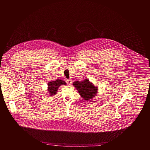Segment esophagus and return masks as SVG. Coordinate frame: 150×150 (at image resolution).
<instances>
[{
	"label": "esophagus",
	"mask_w": 150,
	"mask_h": 150,
	"mask_svg": "<svg viewBox=\"0 0 150 150\" xmlns=\"http://www.w3.org/2000/svg\"><path fill=\"white\" fill-rule=\"evenodd\" d=\"M72 80H71V79H69V80H67V83L68 84V85H70L71 83H72Z\"/></svg>",
	"instance_id": "esophagus-1"
}]
</instances>
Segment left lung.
Listing matches in <instances>:
<instances>
[{
    "mask_svg": "<svg viewBox=\"0 0 150 150\" xmlns=\"http://www.w3.org/2000/svg\"><path fill=\"white\" fill-rule=\"evenodd\" d=\"M73 85L77 89L80 95L83 100H90L97 95V88L88 79L82 81H76L73 82Z\"/></svg>",
    "mask_w": 150,
    "mask_h": 150,
    "instance_id": "left-lung-1",
    "label": "left lung"
}]
</instances>
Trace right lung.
<instances>
[{"mask_svg": "<svg viewBox=\"0 0 150 150\" xmlns=\"http://www.w3.org/2000/svg\"><path fill=\"white\" fill-rule=\"evenodd\" d=\"M62 85H66V82L63 80L57 79L56 81H52L48 83V91L50 96L56 95L59 86Z\"/></svg>", "mask_w": 150, "mask_h": 150, "instance_id": "obj_1", "label": "right lung"}]
</instances>
